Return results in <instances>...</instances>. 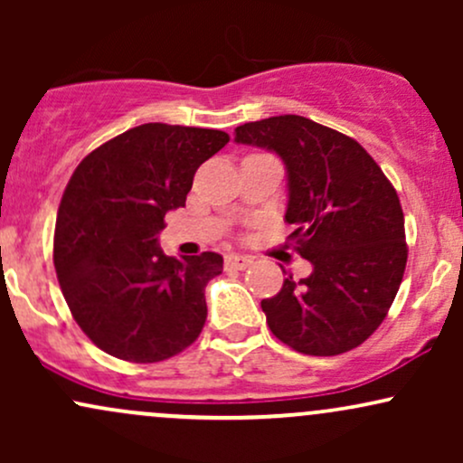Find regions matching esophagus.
<instances>
[{
    "instance_id": "obj_1",
    "label": "esophagus",
    "mask_w": 463,
    "mask_h": 463,
    "mask_svg": "<svg viewBox=\"0 0 463 463\" xmlns=\"http://www.w3.org/2000/svg\"><path fill=\"white\" fill-rule=\"evenodd\" d=\"M224 265H226V269H246V268H250V265H252V259L246 257V254L232 252V254H226Z\"/></svg>"
}]
</instances>
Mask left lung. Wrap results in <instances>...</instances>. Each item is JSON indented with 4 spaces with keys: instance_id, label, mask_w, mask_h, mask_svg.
<instances>
[{
    "instance_id": "left-lung-1",
    "label": "left lung",
    "mask_w": 463,
    "mask_h": 463,
    "mask_svg": "<svg viewBox=\"0 0 463 463\" xmlns=\"http://www.w3.org/2000/svg\"><path fill=\"white\" fill-rule=\"evenodd\" d=\"M235 141L279 154L287 169V224L307 279L287 276L261 300L268 326L302 354L333 357L364 344L385 320L407 265L401 200L357 141L300 115L235 128Z\"/></svg>"
}]
</instances>
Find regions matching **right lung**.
<instances>
[{
  "mask_svg": "<svg viewBox=\"0 0 463 463\" xmlns=\"http://www.w3.org/2000/svg\"><path fill=\"white\" fill-rule=\"evenodd\" d=\"M231 137L222 130L143 124L82 158L54 231V268L73 320L104 353L156 364L198 339L204 287L217 252L167 257L156 235L184 206L194 176Z\"/></svg>",
  "mask_w": 463,
  "mask_h": 463,
  "instance_id": "obj_1",
  "label": "right lung"
}]
</instances>
